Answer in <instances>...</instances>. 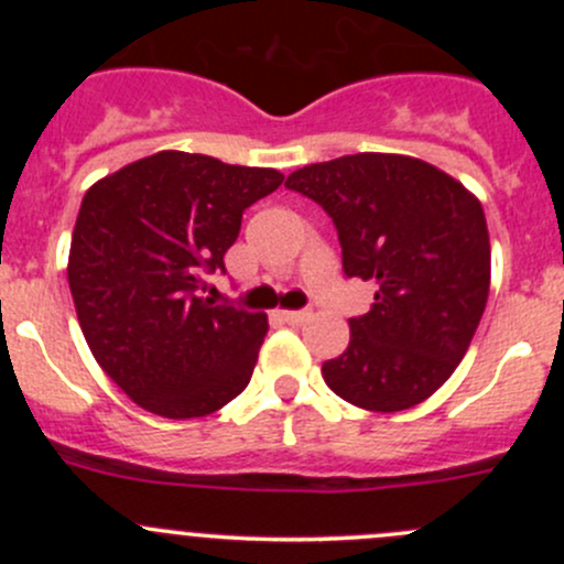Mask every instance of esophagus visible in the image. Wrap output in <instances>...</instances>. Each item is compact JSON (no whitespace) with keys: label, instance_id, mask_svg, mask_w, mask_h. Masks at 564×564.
Segmentation results:
<instances>
[{"label":"esophagus","instance_id":"1","mask_svg":"<svg viewBox=\"0 0 564 564\" xmlns=\"http://www.w3.org/2000/svg\"><path fill=\"white\" fill-rule=\"evenodd\" d=\"M278 316H281L286 324H303L305 318L311 316V311H281Z\"/></svg>","mask_w":564,"mask_h":564}]
</instances>
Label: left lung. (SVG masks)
<instances>
[{
  "label": "left lung",
  "instance_id": "8db88e82",
  "mask_svg": "<svg viewBox=\"0 0 564 564\" xmlns=\"http://www.w3.org/2000/svg\"><path fill=\"white\" fill-rule=\"evenodd\" d=\"M333 218L346 278L377 281L351 316L327 388L371 412L417 406L451 379L480 324L491 246L480 202L451 174L406 155L360 152L286 180Z\"/></svg>",
  "mask_w": 564,
  "mask_h": 564
}]
</instances>
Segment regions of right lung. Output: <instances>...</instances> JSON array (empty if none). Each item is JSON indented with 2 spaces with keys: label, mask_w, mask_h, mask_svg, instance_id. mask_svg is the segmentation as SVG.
Masks as SVG:
<instances>
[{
  "label": "right lung",
  "mask_w": 564,
  "mask_h": 564,
  "mask_svg": "<svg viewBox=\"0 0 564 564\" xmlns=\"http://www.w3.org/2000/svg\"><path fill=\"white\" fill-rule=\"evenodd\" d=\"M281 182L275 169L166 150L87 191L67 281L95 360L141 409L204 417L248 388L267 316L198 292L226 272L242 213Z\"/></svg>",
  "instance_id": "right-lung-1"
}]
</instances>
